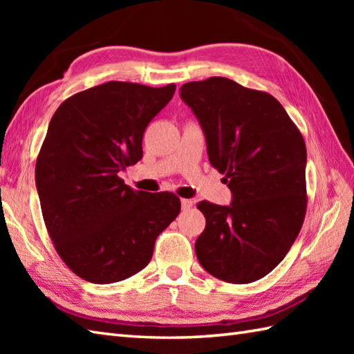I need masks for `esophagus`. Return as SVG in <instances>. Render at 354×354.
<instances>
[{
  "instance_id": "1",
  "label": "esophagus",
  "mask_w": 354,
  "mask_h": 354,
  "mask_svg": "<svg viewBox=\"0 0 354 354\" xmlns=\"http://www.w3.org/2000/svg\"><path fill=\"white\" fill-rule=\"evenodd\" d=\"M181 205L184 209H189L193 207V201L192 199H181Z\"/></svg>"
}]
</instances>
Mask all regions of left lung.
<instances>
[{
    "label": "left lung",
    "mask_w": 354,
    "mask_h": 354,
    "mask_svg": "<svg viewBox=\"0 0 354 354\" xmlns=\"http://www.w3.org/2000/svg\"><path fill=\"white\" fill-rule=\"evenodd\" d=\"M204 129L209 164L223 173L230 207L201 201L194 243L208 274L246 284L268 275L295 242L307 209L306 142L275 97L227 77L181 86Z\"/></svg>",
    "instance_id": "8db88e82"
}]
</instances>
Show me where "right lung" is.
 Returning a JSON list of instances; mask_svg holds the SVG:
<instances>
[{"label": "right lung", "mask_w": 354, "mask_h": 354, "mask_svg": "<svg viewBox=\"0 0 354 354\" xmlns=\"http://www.w3.org/2000/svg\"><path fill=\"white\" fill-rule=\"evenodd\" d=\"M175 89L112 80L68 97L51 118L35 167L42 217L59 257L89 283L140 272L181 212L176 194L132 190L118 176L142 158V133Z\"/></svg>", "instance_id": "1"}]
</instances>
